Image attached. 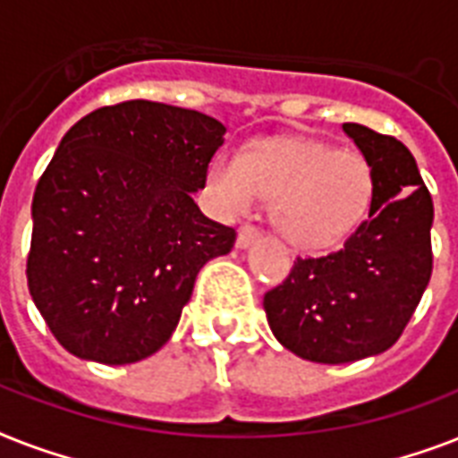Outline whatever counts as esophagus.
<instances>
[{"mask_svg":"<svg viewBox=\"0 0 458 458\" xmlns=\"http://www.w3.org/2000/svg\"><path fill=\"white\" fill-rule=\"evenodd\" d=\"M259 235H261V230L257 225H242V228L237 230V247L247 250L250 244H254V240H259Z\"/></svg>","mask_w":458,"mask_h":458,"instance_id":"esophagus-1","label":"esophagus"}]
</instances>
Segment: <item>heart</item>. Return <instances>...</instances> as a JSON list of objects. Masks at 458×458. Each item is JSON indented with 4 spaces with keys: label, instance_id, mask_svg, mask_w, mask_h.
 <instances>
[{
    "label": "heart",
    "instance_id": "b5f03b06",
    "mask_svg": "<svg viewBox=\"0 0 458 458\" xmlns=\"http://www.w3.org/2000/svg\"><path fill=\"white\" fill-rule=\"evenodd\" d=\"M207 190L223 214H244L257 197L273 199V221L306 251L337 247L369 216L376 178L356 152L306 138L264 140L240 158L216 157Z\"/></svg>",
    "mask_w": 458,
    "mask_h": 458
}]
</instances>
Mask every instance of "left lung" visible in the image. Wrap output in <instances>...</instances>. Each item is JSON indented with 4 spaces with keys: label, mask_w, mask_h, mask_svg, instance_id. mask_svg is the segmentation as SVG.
<instances>
[{
    "label": "left lung",
    "mask_w": 458,
    "mask_h": 458,
    "mask_svg": "<svg viewBox=\"0 0 458 458\" xmlns=\"http://www.w3.org/2000/svg\"><path fill=\"white\" fill-rule=\"evenodd\" d=\"M376 178L369 221L340 250L297 259L264 309L273 335L316 363H349L390 349L433 273V197L397 138L344 123Z\"/></svg>",
    "instance_id": "8db88e82"
}]
</instances>
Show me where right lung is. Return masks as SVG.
I'll return each mask as SVG.
<instances>
[{
    "label": "right lung",
    "mask_w": 458,
    "mask_h": 458,
    "mask_svg": "<svg viewBox=\"0 0 458 458\" xmlns=\"http://www.w3.org/2000/svg\"><path fill=\"white\" fill-rule=\"evenodd\" d=\"M225 125L131 99L81 118L32 197L28 290L59 344L123 366L164 347L208 259L235 244L192 192Z\"/></svg>",
    "instance_id": "add662e5"
}]
</instances>
